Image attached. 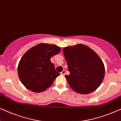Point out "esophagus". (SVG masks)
Returning a JSON list of instances; mask_svg holds the SVG:
<instances>
[{
    "label": "esophagus",
    "instance_id": "esophagus-1",
    "mask_svg": "<svg viewBox=\"0 0 121 121\" xmlns=\"http://www.w3.org/2000/svg\"><path fill=\"white\" fill-rule=\"evenodd\" d=\"M60 74H62V75H65V70H63L62 71V72L60 73Z\"/></svg>",
    "mask_w": 121,
    "mask_h": 121
}]
</instances>
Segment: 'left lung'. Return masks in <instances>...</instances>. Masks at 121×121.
I'll use <instances>...</instances> for the list:
<instances>
[{
  "label": "left lung",
  "instance_id": "obj_1",
  "mask_svg": "<svg viewBox=\"0 0 121 121\" xmlns=\"http://www.w3.org/2000/svg\"><path fill=\"white\" fill-rule=\"evenodd\" d=\"M63 52L70 72L65 77L71 88L82 94H88L98 88L105 73L99 56L89 47L81 44L65 47Z\"/></svg>",
  "mask_w": 121,
  "mask_h": 121
}]
</instances>
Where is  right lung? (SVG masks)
I'll return each instance as SVG.
<instances>
[{
    "label": "right lung",
    "instance_id": "obj_1",
    "mask_svg": "<svg viewBox=\"0 0 121 121\" xmlns=\"http://www.w3.org/2000/svg\"><path fill=\"white\" fill-rule=\"evenodd\" d=\"M60 52L53 44L40 43L28 50L20 60L18 75L22 84L35 92H42L60 75L51 62V58Z\"/></svg>",
    "mask_w": 121,
    "mask_h": 121
}]
</instances>
